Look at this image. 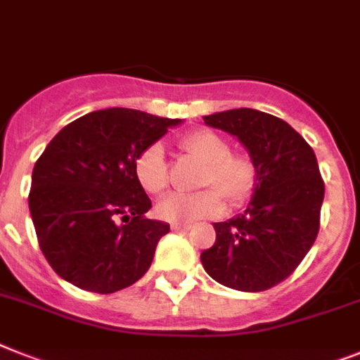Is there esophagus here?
Here are the masks:
<instances>
[{
    "instance_id": "1",
    "label": "esophagus",
    "mask_w": 360,
    "mask_h": 360,
    "mask_svg": "<svg viewBox=\"0 0 360 360\" xmlns=\"http://www.w3.org/2000/svg\"><path fill=\"white\" fill-rule=\"evenodd\" d=\"M171 228H173L174 231H187L189 230V224H171Z\"/></svg>"
}]
</instances>
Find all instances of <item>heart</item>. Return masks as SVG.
Here are the masks:
<instances>
[{
  "mask_svg": "<svg viewBox=\"0 0 360 360\" xmlns=\"http://www.w3.org/2000/svg\"><path fill=\"white\" fill-rule=\"evenodd\" d=\"M184 153L204 165L198 186L215 187L195 195H169L156 206V215L162 221L182 224L197 219H210L221 215L224 210L222 192L230 204H243L252 197L257 186V165L252 156L231 153L226 138L213 130H195L187 134L180 143ZM139 186L147 193H162L169 184L165 154L160 143L143 148L134 163Z\"/></svg>",
  "mask_w": 360,
  "mask_h": 360,
  "instance_id": "1",
  "label": "heart"
}]
</instances>
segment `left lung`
<instances>
[{
	"mask_svg": "<svg viewBox=\"0 0 360 360\" xmlns=\"http://www.w3.org/2000/svg\"><path fill=\"white\" fill-rule=\"evenodd\" d=\"M231 134L257 165V186L245 212L215 222V245L200 254L204 270L224 287L259 292L281 283L319 236L323 180L314 150L289 123L259 110L204 115Z\"/></svg>",
	"mask_w": 360,
	"mask_h": 360,
	"instance_id": "1",
	"label": "left lung"
}]
</instances>
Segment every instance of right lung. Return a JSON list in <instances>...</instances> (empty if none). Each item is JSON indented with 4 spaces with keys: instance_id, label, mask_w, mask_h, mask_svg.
<instances>
[{
    "instance_id": "right-lung-1",
    "label": "right lung",
    "mask_w": 360,
    "mask_h": 360,
    "mask_svg": "<svg viewBox=\"0 0 360 360\" xmlns=\"http://www.w3.org/2000/svg\"><path fill=\"white\" fill-rule=\"evenodd\" d=\"M180 123L106 108L71 121L49 141L32 169L29 210L40 250L62 280L110 294L147 272L169 224L145 217L153 204L134 163Z\"/></svg>"
}]
</instances>
